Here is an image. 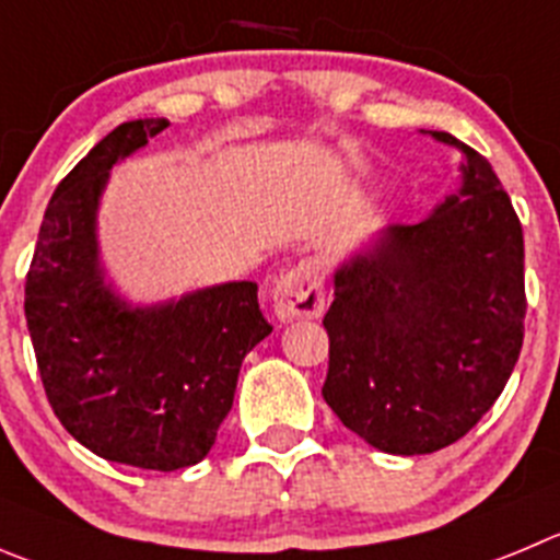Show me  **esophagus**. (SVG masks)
<instances>
[{"mask_svg":"<svg viewBox=\"0 0 560 560\" xmlns=\"http://www.w3.org/2000/svg\"><path fill=\"white\" fill-rule=\"evenodd\" d=\"M326 306L323 295V265L317 259H301L287 270L273 287V312L279 320H312Z\"/></svg>","mask_w":560,"mask_h":560,"instance_id":"34e87169","label":"esophagus"}]
</instances>
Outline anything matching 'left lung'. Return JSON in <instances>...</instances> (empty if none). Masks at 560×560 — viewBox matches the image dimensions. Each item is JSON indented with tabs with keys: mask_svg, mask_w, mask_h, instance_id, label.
<instances>
[{
	"mask_svg": "<svg viewBox=\"0 0 560 560\" xmlns=\"http://www.w3.org/2000/svg\"><path fill=\"white\" fill-rule=\"evenodd\" d=\"M464 151L462 190L384 229L334 273L323 398L392 456L453 445L500 398L525 337L522 223L489 160Z\"/></svg>",
	"mask_w": 560,
	"mask_h": 560,
	"instance_id": "8db88e82",
	"label": "left lung"
}]
</instances>
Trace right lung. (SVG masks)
<instances>
[{"label": "right lung", "instance_id": "1", "mask_svg": "<svg viewBox=\"0 0 560 560\" xmlns=\"http://www.w3.org/2000/svg\"><path fill=\"white\" fill-rule=\"evenodd\" d=\"M165 124L115 127L57 185L24 284V315L62 428L107 462L174 472L215 445L240 364L273 326L259 312L254 281L143 310L104 284L96 212L109 168Z\"/></svg>", "mask_w": 560, "mask_h": 560}]
</instances>
